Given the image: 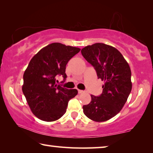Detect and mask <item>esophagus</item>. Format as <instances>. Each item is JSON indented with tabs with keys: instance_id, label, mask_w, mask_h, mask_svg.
Here are the masks:
<instances>
[{
	"instance_id": "obj_1",
	"label": "esophagus",
	"mask_w": 153,
	"mask_h": 153,
	"mask_svg": "<svg viewBox=\"0 0 153 153\" xmlns=\"http://www.w3.org/2000/svg\"><path fill=\"white\" fill-rule=\"evenodd\" d=\"M77 91H78V93L79 94H82V93H84L85 92V90H77Z\"/></svg>"
}]
</instances>
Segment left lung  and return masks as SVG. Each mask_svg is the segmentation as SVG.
Here are the masks:
<instances>
[{
  "label": "left lung",
  "mask_w": 153,
  "mask_h": 153,
  "mask_svg": "<svg viewBox=\"0 0 153 153\" xmlns=\"http://www.w3.org/2000/svg\"><path fill=\"white\" fill-rule=\"evenodd\" d=\"M81 53L94 67L98 78L105 81L102 94L98 97L91 95L90 102L83 106L84 113L97 122L107 121L122 109L130 94V67L117 49L105 44L87 46Z\"/></svg>",
  "instance_id": "obj_1"
}]
</instances>
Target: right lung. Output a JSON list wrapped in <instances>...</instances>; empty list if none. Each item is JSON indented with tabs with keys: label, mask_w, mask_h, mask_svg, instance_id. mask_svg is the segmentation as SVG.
Returning a JSON list of instances; mask_svg holds the SVG:
<instances>
[{
	"label": "right lung",
	"mask_w": 153,
	"mask_h": 153,
	"mask_svg": "<svg viewBox=\"0 0 153 153\" xmlns=\"http://www.w3.org/2000/svg\"><path fill=\"white\" fill-rule=\"evenodd\" d=\"M80 48L55 42L45 46L33 56L24 74L22 91L36 117L54 121L66 112L69 100L77 94L56 84V77L65 82L66 65Z\"/></svg>",
	"instance_id": "right-lung-1"
}]
</instances>
